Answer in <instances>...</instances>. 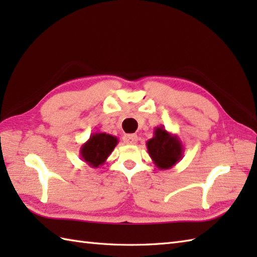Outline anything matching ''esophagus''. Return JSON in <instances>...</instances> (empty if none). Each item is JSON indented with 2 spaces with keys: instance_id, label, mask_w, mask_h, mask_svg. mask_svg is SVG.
I'll use <instances>...</instances> for the list:
<instances>
[{
  "instance_id": "1",
  "label": "esophagus",
  "mask_w": 257,
  "mask_h": 257,
  "mask_svg": "<svg viewBox=\"0 0 257 257\" xmlns=\"http://www.w3.org/2000/svg\"><path fill=\"white\" fill-rule=\"evenodd\" d=\"M122 140H123V143L127 145H136L138 141V137H137V135H135V134L124 135Z\"/></svg>"
}]
</instances>
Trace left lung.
<instances>
[{"instance_id": "8db88e82", "label": "left lung", "mask_w": 257, "mask_h": 257, "mask_svg": "<svg viewBox=\"0 0 257 257\" xmlns=\"http://www.w3.org/2000/svg\"><path fill=\"white\" fill-rule=\"evenodd\" d=\"M147 149L155 166L160 170H168L182 159L183 145L177 135L160 125L155 128L154 137L147 141Z\"/></svg>"}]
</instances>
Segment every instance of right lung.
Here are the masks:
<instances>
[{
	"label": "right lung",
	"mask_w": 257,
	"mask_h": 257,
	"mask_svg": "<svg viewBox=\"0 0 257 257\" xmlns=\"http://www.w3.org/2000/svg\"><path fill=\"white\" fill-rule=\"evenodd\" d=\"M118 144L117 137L106 133H95L80 147V158L91 168H99L106 162L114 147Z\"/></svg>",
	"instance_id": "obj_1"
}]
</instances>
